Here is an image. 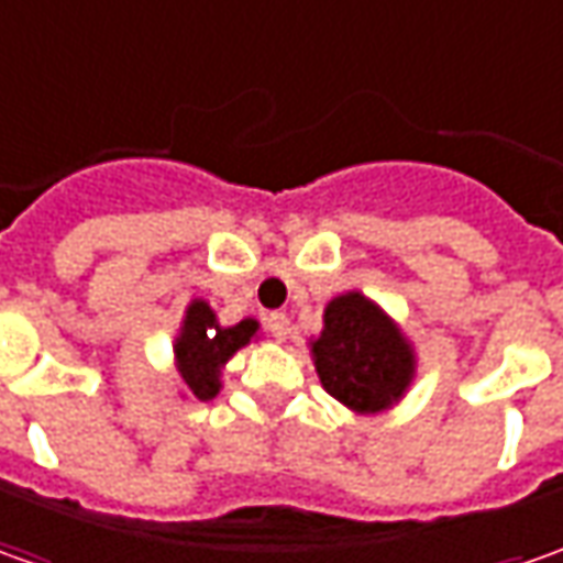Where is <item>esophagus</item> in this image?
<instances>
[{
  "instance_id": "34e87169",
  "label": "esophagus",
  "mask_w": 563,
  "mask_h": 563,
  "mask_svg": "<svg viewBox=\"0 0 563 563\" xmlns=\"http://www.w3.org/2000/svg\"><path fill=\"white\" fill-rule=\"evenodd\" d=\"M266 325H269V332L275 341H285V338H288V332H291V319H288L285 313H269Z\"/></svg>"
}]
</instances>
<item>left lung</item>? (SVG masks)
Segmentation results:
<instances>
[{
    "label": "left lung",
    "instance_id": "left-lung-1",
    "mask_svg": "<svg viewBox=\"0 0 563 563\" xmlns=\"http://www.w3.org/2000/svg\"><path fill=\"white\" fill-rule=\"evenodd\" d=\"M322 388L357 417L391 410L417 378V347L398 322L363 291L332 297L322 332L310 338Z\"/></svg>",
    "mask_w": 563,
    "mask_h": 563
}]
</instances>
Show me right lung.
I'll return each instance as SVG.
<instances>
[{
  "label": "right lung",
  "instance_id": "add662e5",
  "mask_svg": "<svg viewBox=\"0 0 563 563\" xmlns=\"http://www.w3.org/2000/svg\"><path fill=\"white\" fill-rule=\"evenodd\" d=\"M260 338L256 319H241L234 325H222L216 310L203 297H194L185 307L178 335L172 341V363L181 382V398L212 400L222 391L225 363L250 341Z\"/></svg>",
  "mask_w": 563,
  "mask_h": 563
}]
</instances>
